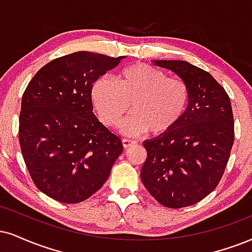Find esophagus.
Wrapping results in <instances>:
<instances>
[{
  "label": "esophagus",
  "mask_w": 252,
  "mask_h": 252,
  "mask_svg": "<svg viewBox=\"0 0 252 252\" xmlns=\"http://www.w3.org/2000/svg\"><path fill=\"white\" fill-rule=\"evenodd\" d=\"M135 144H136V141H134V140H129V139H123V146L125 148L131 147V146L135 145Z\"/></svg>",
  "instance_id": "esophagus-1"
}]
</instances>
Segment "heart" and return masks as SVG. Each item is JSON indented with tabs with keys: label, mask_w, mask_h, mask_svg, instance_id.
I'll list each match as a JSON object with an SVG mask.
<instances>
[{
	"label": "heart",
	"mask_w": 252,
	"mask_h": 252,
	"mask_svg": "<svg viewBox=\"0 0 252 252\" xmlns=\"http://www.w3.org/2000/svg\"><path fill=\"white\" fill-rule=\"evenodd\" d=\"M91 99L105 126L117 127L129 110L121 131L128 135L150 132L161 136L172 132L185 117L190 102L188 84L147 64L125 67L114 82L100 77L93 83Z\"/></svg>",
	"instance_id": "heart-1"
}]
</instances>
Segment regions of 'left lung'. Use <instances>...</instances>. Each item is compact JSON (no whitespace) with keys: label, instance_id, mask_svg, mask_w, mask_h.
<instances>
[{"label":"left lung","instance_id":"8db88e82","mask_svg":"<svg viewBox=\"0 0 252 252\" xmlns=\"http://www.w3.org/2000/svg\"><path fill=\"white\" fill-rule=\"evenodd\" d=\"M188 84L190 102L168 134L144 142L147 159L141 181L163 207H189L221 181L234 145L230 98L207 71L185 61H154Z\"/></svg>","mask_w":252,"mask_h":252}]
</instances>
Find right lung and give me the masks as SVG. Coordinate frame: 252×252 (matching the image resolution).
<instances>
[{"label": "right lung", "instance_id": "obj_1", "mask_svg": "<svg viewBox=\"0 0 252 252\" xmlns=\"http://www.w3.org/2000/svg\"><path fill=\"white\" fill-rule=\"evenodd\" d=\"M121 57L78 51L40 69L22 97L18 140L33 183L49 197L79 203L101 188L123 152L93 114V83Z\"/></svg>", "mask_w": 252, "mask_h": 252}]
</instances>
